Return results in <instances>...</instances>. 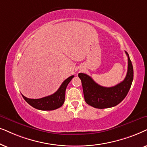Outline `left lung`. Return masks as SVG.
Instances as JSON below:
<instances>
[{
	"instance_id": "left-lung-1",
	"label": "left lung",
	"mask_w": 147,
	"mask_h": 147,
	"mask_svg": "<svg viewBox=\"0 0 147 147\" xmlns=\"http://www.w3.org/2000/svg\"><path fill=\"white\" fill-rule=\"evenodd\" d=\"M128 71L124 81L111 87H105L95 83L91 77L84 73H79L81 80L84 97L86 103L98 109L108 108L116 106L124 99L130 89L133 81V66L128 54Z\"/></svg>"
}]
</instances>
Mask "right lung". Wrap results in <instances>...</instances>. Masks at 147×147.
<instances>
[{"label": "right lung", "instance_id": "obj_1", "mask_svg": "<svg viewBox=\"0 0 147 147\" xmlns=\"http://www.w3.org/2000/svg\"><path fill=\"white\" fill-rule=\"evenodd\" d=\"M74 75H72L67 78L62 85H60L57 91L52 95L44 97L40 99H29L22 95L23 99L28 103L29 105L34 108L40 110L50 111L59 108L63 105L65 99V91L68 84L70 83Z\"/></svg>", "mask_w": 147, "mask_h": 147}]
</instances>
